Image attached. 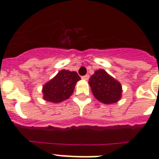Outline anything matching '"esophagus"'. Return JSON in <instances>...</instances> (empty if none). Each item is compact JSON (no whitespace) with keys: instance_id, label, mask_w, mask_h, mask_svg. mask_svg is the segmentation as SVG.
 <instances>
[{"instance_id":"34e87169","label":"esophagus","mask_w":159,"mask_h":159,"mask_svg":"<svg viewBox=\"0 0 159 159\" xmlns=\"http://www.w3.org/2000/svg\"><path fill=\"white\" fill-rule=\"evenodd\" d=\"M88 79H89V75H84V76H82V80H88Z\"/></svg>"}]
</instances>
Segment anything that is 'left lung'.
Returning <instances> with one entry per match:
<instances>
[{
	"mask_svg": "<svg viewBox=\"0 0 159 159\" xmlns=\"http://www.w3.org/2000/svg\"><path fill=\"white\" fill-rule=\"evenodd\" d=\"M93 95L104 104L117 102L122 98L121 84L103 69L95 71L88 81Z\"/></svg>",
	"mask_w": 159,
	"mask_h": 159,
	"instance_id": "obj_1",
	"label": "left lung"
}]
</instances>
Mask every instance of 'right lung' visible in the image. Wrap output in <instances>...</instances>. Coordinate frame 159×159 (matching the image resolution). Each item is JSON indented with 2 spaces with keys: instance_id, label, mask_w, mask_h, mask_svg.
<instances>
[{
  "instance_id": "1",
  "label": "right lung",
  "mask_w": 159,
  "mask_h": 159,
  "mask_svg": "<svg viewBox=\"0 0 159 159\" xmlns=\"http://www.w3.org/2000/svg\"><path fill=\"white\" fill-rule=\"evenodd\" d=\"M80 80L75 71L61 70L43 86V99L51 102H60L66 100L71 96L75 84Z\"/></svg>"
}]
</instances>
